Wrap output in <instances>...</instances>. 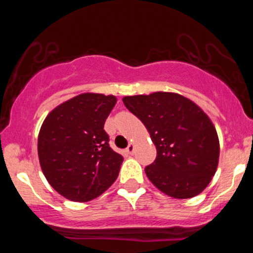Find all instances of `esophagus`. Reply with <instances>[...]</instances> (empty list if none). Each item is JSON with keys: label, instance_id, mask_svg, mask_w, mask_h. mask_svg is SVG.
<instances>
[{"label": "esophagus", "instance_id": "1", "mask_svg": "<svg viewBox=\"0 0 253 253\" xmlns=\"http://www.w3.org/2000/svg\"><path fill=\"white\" fill-rule=\"evenodd\" d=\"M126 152L128 153V155H133V152H134V145L130 143V144L128 145V146H127Z\"/></svg>", "mask_w": 253, "mask_h": 253}]
</instances>
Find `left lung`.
I'll return each mask as SVG.
<instances>
[{
	"label": "left lung",
	"mask_w": 253,
	"mask_h": 253,
	"mask_svg": "<svg viewBox=\"0 0 253 253\" xmlns=\"http://www.w3.org/2000/svg\"><path fill=\"white\" fill-rule=\"evenodd\" d=\"M145 125L157 149L146 176L159 190L176 199L199 195L210 184L219 162V138L211 119L189 98L153 92L123 98Z\"/></svg>",
	"instance_id": "1"
}]
</instances>
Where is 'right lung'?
<instances>
[{"mask_svg":"<svg viewBox=\"0 0 253 253\" xmlns=\"http://www.w3.org/2000/svg\"><path fill=\"white\" fill-rule=\"evenodd\" d=\"M115 103L113 95L81 94L52 110L40 128L38 155L43 175L71 201H90L118 178L124 157L110 149L103 129Z\"/></svg>","mask_w":253,"mask_h":253,"instance_id":"right-lung-1","label":"right lung"}]
</instances>
